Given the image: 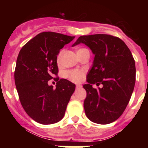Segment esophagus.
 I'll return each instance as SVG.
<instances>
[{"mask_svg": "<svg viewBox=\"0 0 148 148\" xmlns=\"http://www.w3.org/2000/svg\"><path fill=\"white\" fill-rule=\"evenodd\" d=\"M81 87H82V85H80V84H77V86H76V89H80Z\"/></svg>", "mask_w": 148, "mask_h": 148, "instance_id": "obj_1", "label": "esophagus"}]
</instances>
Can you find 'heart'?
Here are the masks:
<instances>
[{"label":"heart","mask_w":148,"mask_h":148,"mask_svg":"<svg viewBox=\"0 0 148 148\" xmlns=\"http://www.w3.org/2000/svg\"><path fill=\"white\" fill-rule=\"evenodd\" d=\"M88 51L89 50L87 49H86V48H79L77 50V55L82 54L84 52ZM64 53V50L62 49L58 53L57 58H56L58 64H60L61 62H62V56H63ZM65 76L69 81L72 82L74 83H79L81 82H82L84 78L85 71L82 69L70 70V71H68L66 72Z\"/></svg>","instance_id":"1"}]
</instances>
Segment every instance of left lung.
I'll return each instance as SVG.
<instances>
[{
	"label": "left lung",
	"instance_id": "obj_1",
	"mask_svg": "<svg viewBox=\"0 0 148 148\" xmlns=\"http://www.w3.org/2000/svg\"><path fill=\"white\" fill-rule=\"evenodd\" d=\"M83 43L95 56L88 74L84 102L85 114L92 122L107 125L119 118L130 102L135 84V59L129 48L118 37L94 34L79 37L72 46ZM103 85L93 88L91 85Z\"/></svg>",
	"mask_w": 148,
	"mask_h": 148
}]
</instances>
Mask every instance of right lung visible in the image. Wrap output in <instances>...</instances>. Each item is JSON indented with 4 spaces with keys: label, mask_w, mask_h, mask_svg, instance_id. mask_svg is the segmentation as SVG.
<instances>
[{
    "label": "right lung",
    "mask_w": 148,
    "mask_h": 148,
    "mask_svg": "<svg viewBox=\"0 0 148 148\" xmlns=\"http://www.w3.org/2000/svg\"><path fill=\"white\" fill-rule=\"evenodd\" d=\"M74 38L59 33L42 32L19 52L14 72L16 89L25 112L38 123L51 125L64 116L75 84L65 79H59L56 88L47 83L58 75L59 51ZM56 79L59 77L54 78Z\"/></svg>",
    "instance_id": "1"
}]
</instances>
